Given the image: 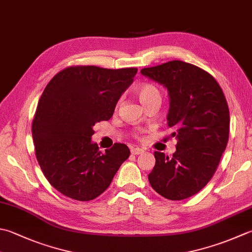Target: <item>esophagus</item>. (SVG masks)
Segmentation results:
<instances>
[{"instance_id":"obj_1","label":"esophagus","mask_w":252,"mask_h":252,"mask_svg":"<svg viewBox=\"0 0 252 252\" xmlns=\"http://www.w3.org/2000/svg\"><path fill=\"white\" fill-rule=\"evenodd\" d=\"M131 153L133 155H140L142 153H144V150L140 149V147H134V149L131 150Z\"/></svg>"}]
</instances>
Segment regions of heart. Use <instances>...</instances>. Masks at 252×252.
I'll use <instances>...</instances> for the list:
<instances>
[{
  "mask_svg": "<svg viewBox=\"0 0 252 252\" xmlns=\"http://www.w3.org/2000/svg\"><path fill=\"white\" fill-rule=\"evenodd\" d=\"M136 95L139 97L142 105L145 107L154 101L161 100L160 92L158 91V88L152 85V84H143V85L137 87Z\"/></svg>",
  "mask_w": 252,
  "mask_h": 252,
  "instance_id": "1",
  "label": "heart"
}]
</instances>
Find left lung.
Here are the masks:
<instances>
[{
  "mask_svg": "<svg viewBox=\"0 0 252 252\" xmlns=\"http://www.w3.org/2000/svg\"><path fill=\"white\" fill-rule=\"evenodd\" d=\"M143 75L164 85L169 95L167 115L177 139L171 157L155 152L149 181L166 199L184 200L203 189L215 174L229 136V109L215 78L179 60L142 68Z\"/></svg>",
  "mask_w": 252,
  "mask_h": 252,
  "instance_id": "8db88e82",
  "label": "left lung"
}]
</instances>
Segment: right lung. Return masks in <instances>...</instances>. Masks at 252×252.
<instances>
[{"instance_id":"right-lung-1","label":"right lung","mask_w":252,"mask_h":252,"mask_svg":"<svg viewBox=\"0 0 252 252\" xmlns=\"http://www.w3.org/2000/svg\"><path fill=\"white\" fill-rule=\"evenodd\" d=\"M136 72V67L68 66L44 88L32 126L34 152L44 177L67 198L99 196L130 156L121 143L101 153L92 135L95 123L112 117Z\"/></svg>"}]
</instances>
